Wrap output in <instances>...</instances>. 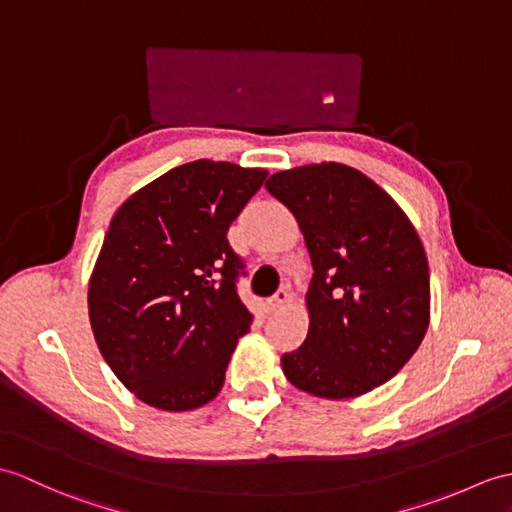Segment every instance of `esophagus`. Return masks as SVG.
<instances>
[{
	"instance_id": "34e87169",
	"label": "esophagus",
	"mask_w": 512,
	"mask_h": 512,
	"mask_svg": "<svg viewBox=\"0 0 512 512\" xmlns=\"http://www.w3.org/2000/svg\"><path fill=\"white\" fill-rule=\"evenodd\" d=\"M288 301H290V292L285 290V288H281V290H277V294L272 296V299L268 301V310L275 312V310H279V307H283Z\"/></svg>"
}]
</instances>
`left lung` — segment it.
Here are the masks:
<instances>
[{
    "mask_svg": "<svg viewBox=\"0 0 512 512\" xmlns=\"http://www.w3.org/2000/svg\"><path fill=\"white\" fill-rule=\"evenodd\" d=\"M312 257L310 329L281 366L296 388L351 399L386 384L430 325V268L419 233L382 187L342 163L272 174Z\"/></svg>",
    "mask_w": 512,
    "mask_h": 512,
    "instance_id": "obj_1",
    "label": "left lung"
}]
</instances>
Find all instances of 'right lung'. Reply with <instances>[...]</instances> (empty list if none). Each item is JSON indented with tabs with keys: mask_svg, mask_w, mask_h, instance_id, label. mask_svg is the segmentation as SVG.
<instances>
[{
	"mask_svg": "<svg viewBox=\"0 0 512 512\" xmlns=\"http://www.w3.org/2000/svg\"><path fill=\"white\" fill-rule=\"evenodd\" d=\"M266 176L192 161L113 216L89 281V320L106 364L148 406L194 410L220 392L253 323L235 285L244 261L227 231Z\"/></svg>",
	"mask_w": 512,
	"mask_h": 512,
	"instance_id": "right-lung-1",
	"label": "right lung"
}]
</instances>
